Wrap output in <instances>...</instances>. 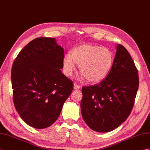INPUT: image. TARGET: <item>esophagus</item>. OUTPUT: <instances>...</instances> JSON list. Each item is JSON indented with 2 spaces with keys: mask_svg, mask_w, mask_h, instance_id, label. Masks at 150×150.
Wrapping results in <instances>:
<instances>
[{
  "mask_svg": "<svg viewBox=\"0 0 150 150\" xmlns=\"http://www.w3.org/2000/svg\"><path fill=\"white\" fill-rule=\"evenodd\" d=\"M80 88V86L79 85H78L77 83H74V89H76V90H78V89H79Z\"/></svg>",
  "mask_w": 150,
  "mask_h": 150,
  "instance_id": "34e87169",
  "label": "esophagus"
}]
</instances>
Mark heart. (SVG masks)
Segmentation results:
<instances>
[{"mask_svg": "<svg viewBox=\"0 0 150 150\" xmlns=\"http://www.w3.org/2000/svg\"><path fill=\"white\" fill-rule=\"evenodd\" d=\"M113 52L108 48L101 46L84 44L73 50L71 55L65 54L63 66L65 74L71 76L79 65V71L91 83H96L104 80L113 63Z\"/></svg>", "mask_w": 150, "mask_h": 150, "instance_id": "1", "label": "heart"}]
</instances>
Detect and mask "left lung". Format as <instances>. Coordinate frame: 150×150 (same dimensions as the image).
Segmentation results:
<instances>
[{"instance_id":"1","label":"left lung","mask_w":150,"mask_h":150,"mask_svg":"<svg viewBox=\"0 0 150 150\" xmlns=\"http://www.w3.org/2000/svg\"><path fill=\"white\" fill-rule=\"evenodd\" d=\"M139 87L138 71L124 46L118 44L112 67L96 85L82 88V116L94 131L108 132L117 128L132 110Z\"/></svg>"}]
</instances>
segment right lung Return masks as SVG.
<instances>
[{
    "label": "right lung",
    "mask_w": 150,
    "mask_h": 150,
    "mask_svg": "<svg viewBox=\"0 0 150 150\" xmlns=\"http://www.w3.org/2000/svg\"><path fill=\"white\" fill-rule=\"evenodd\" d=\"M64 50L55 38L38 37L18 54L11 70L13 101L21 118L35 129L51 126L74 89L62 74Z\"/></svg>",
    "instance_id": "1"
}]
</instances>
